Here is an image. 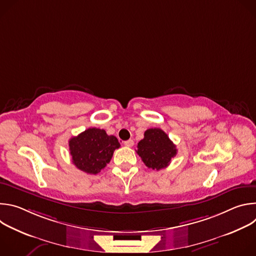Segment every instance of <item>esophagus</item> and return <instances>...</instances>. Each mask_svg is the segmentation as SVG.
<instances>
[{
    "instance_id": "obj_1",
    "label": "esophagus",
    "mask_w": 256,
    "mask_h": 256,
    "mask_svg": "<svg viewBox=\"0 0 256 256\" xmlns=\"http://www.w3.org/2000/svg\"><path fill=\"white\" fill-rule=\"evenodd\" d=\"M124 144L126 146V147L130 148V147H132V146H134V140H128L124 142Z\"/></svg>"
}]
</instances>
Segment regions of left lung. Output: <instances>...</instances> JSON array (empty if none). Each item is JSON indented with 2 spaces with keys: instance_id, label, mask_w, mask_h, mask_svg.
<instances>
[{
  "instance_id": "8db88e82",
  "label": "left lung",
  "mask_w": 256,
  "mask_h": 256,
  "mask_svg": "<svg viewBox=\"0 0 256 256\" xmlns=\"http://www.w3.org/2000/svg\"><path fill=\"white\" fill-rule=\"evenodd\" d=\"M136 152L148 168H166L177 154L176 146L161 128H149L136 146Z\"/></svg>"
}]
</instances>
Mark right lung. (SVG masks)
<instances>
[{
    "label": "right lung",
    "instance_id": "obj_1",
    "mask_svg": "<svg viewBox=\"0 0 256 256\" xmlns=\"http://www.w3.org/2000/svg\"><path fill=\"white\" fill-rule=\"evenodd\" d=\"M120 147V144L114 136H108L104 130L96 128H90L68 140L72 162L88 174L99 173Z\"/></svg>",
    "mask_w": 256,
    "mask_h": 256
}]
</instances>
